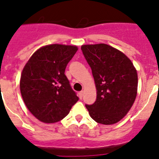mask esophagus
<instances>
[{"label": "esophagus", "mask_w": 159, "mask_h": 159, "mask_svg": "<svg viewBox=\"0 0 159 159\" xmlns=\"http://www.w3.org/2000/svg\"><path fill=\"white\" fill-rule=\"evenodd\" d=\"M83 95H84V92L83 91H81V92H79V93H78V96H79V98L80 99H82V97H83Z\"/></svg>", "instance_id": "1"}]
</instances>
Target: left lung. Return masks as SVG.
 <instances>
[{
    "label": "left lung",
    "instance_id": "8db88e82",
    "mask_svg": "<svg viewBox=\"0 0 159 159\" xmlns=\"http://www.w3.org/2000/svg\"><path fill=\"white\" fill-rule=\"evenodd\" d=\"M81 49L92 69L97 91L95 103L85 105L89 115L100 124L117 123L136 100V68L124 53L108 44H84Z\"/></svg>",
    "mask_w": 159,
    "mask_h": 159
}]
</instances>
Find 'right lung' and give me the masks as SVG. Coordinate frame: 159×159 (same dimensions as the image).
<instances>
[{
  "label": "right lung",
  "mask_w": 159,
  "mask_h": 159,
  "mask_svg": "<svg viewBox=\"0 0 159 159\" xmlns=\"http://www.w3.org/2000/svg\"><path fill=\"white\" fill-rule=\"evenodd\" d=\"M77 51V46L49 44L37 50L25 65L20 92L26 107L39 121L57 122L78 102L64 74Z\"/></svg>",
  "instance_id": "add662e5"
}]
</instances>
